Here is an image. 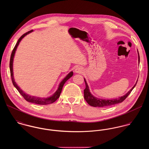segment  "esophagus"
I'll return each mask as SVG.
<instances>
[{
	"instance_id": "1",
	"label": "esophagus",
	"mask_w": 149,
	"mask_h": 149,
	"mask_svg": "<svg viewBox=\"0 0 149 149\" xmlns=\"http://www.w3.org/2000/svg\"><path fill=\"white\" fill-rule=\"evenodd\" d=\"M75 72L77 73H81L83 72V69L80 66H78L75 69Z\"/></svg>"
}]
</instances>
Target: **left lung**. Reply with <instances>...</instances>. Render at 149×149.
Masks as SVG:
<instances>
[{
	"instance_id": "left-lung-1",
	"label": "left lung",
	"mask_w": 149,
	"mask_h": 149,
	"mask_svg": "<svg viewBox=\"0 0 149 149\" xmlns=\"http://www.w3.org/2000/svg\"><path fill=\"white\" fill-rule=\"evenodd\" d=\"M138 58H139V55L138 53ZM84 81L85 83V88L84 90V99L87 103L90 105L91 106L99 107H108L111 106H113L120 103L123 102L127 97L129 94L131 93L132 90L134 89V88L135 86V85L137 83V81L134 86L127 93L124 95L123 96L120 97L118 99H110V100H106V99H98L95 97H94L89 92V89L88 88V86L87 85V83L85 81L84 79Z\"/></svg>"
}]
</instances>
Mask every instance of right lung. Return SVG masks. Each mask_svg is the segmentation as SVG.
Masks as SVG:
<instances>
[{"label":"right lung","instance_id":"add662e5","mask_svg":"<svg viewBox=\"0 0 149 149\" xmlns=\"http://www.w3.org/2000/svg\"><path fill=\"white\" fill-rule=\"evenodd\" d=\"M33 30H30L28 32L24 33V34H23L21 37L19 38L18 41L17 43H16L15 47H14L13 52L11 53V57H10V74H11V80H12V82L14 86L17 88V89L18 91V92L20 93V94L23 97V98L29 102L30 103H35V104H40V105H46V104H52L53 103H54V102H56L59 97L61 94V92L62 91L63 89V87L64 86V84L65 83V82L69 79L72 76H73V72H70L66 76V77L64 79V80L61 82V83L60 84L59 87L58 88V89L57 90V91L55 92V93L49 97H47V98H41V97H35V96H30L26 93H25L24 92H23V91H22L20 89V88L16 84L15 81H14V76H13V58H14V56L16 51V49L17 48V46H18L19 43L20 42V41H21L22 39L25 36H26L27 34L32 32Z\"/></svg>","mask_w":149,"mask_h":149}]
</instances>
